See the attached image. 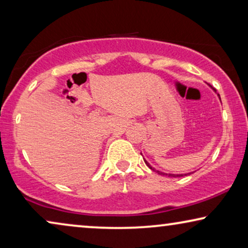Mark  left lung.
Instances as JSON below:
<instances>
[{
    "label": "left lung",
    "instance_id": "obj_1",
    "mask_svg": "<svg viewBox=\"0 0 248 248\" xmlns=\"http://www.w3.org/2000/svg\"><path fill=\"white\" fill-rule=\"evenodd\" d=\"M144 162H145V165H147L148 167L151 169V170H154V171H155V172H158L159 175H166V176H169V177H182V176H184V175L186 176V174H184V175H183V174H181V175H175V174H165V172H161V171H159V170H155V168H152L151 166L149 165V162H148L147 160H144Z\"/></svg>",
    "mask_w": 248,
    "mask_h": 248
}]
</instances>
